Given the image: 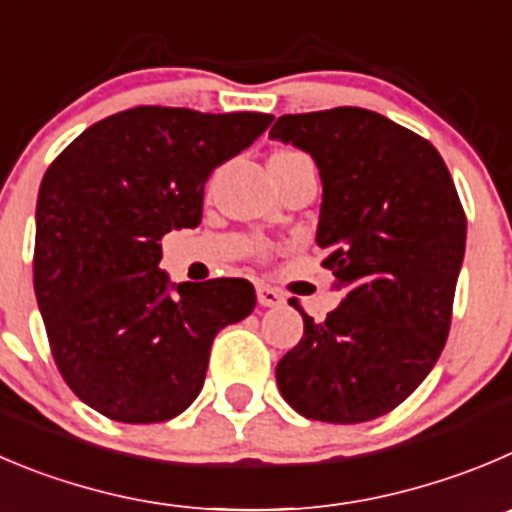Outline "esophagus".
<instances>
[{"mask_svg":"<svg viewBox=\"0 0 512 512\" xmlns=\"http://www.w3.org/2000/svg\"><path fill=\"white\" fill-rule=\"evenodd\" d=\"M256 296H259V304L261 306H279V304H284V294H281L279 289H274V286L259 284V286H256Z\"/></svg>","mask_w":512,"mask_h":512,"instance_id":"34e87169","label":"esophagus"}]
</instances>
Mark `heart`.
I'll return each mask as SVG.
<instances>
[{
    "instance_id": "heart-1",
    "label": "heart",
    "mask_w": 512,
    "mask_h": 512,
    "mask_svg": "<svg viewBox=\"0 0 512 512\" xmlns=\"http://www.w3.org/2000/svg\"><path fill=\"white\" fill-rule=\"evenodd\" d=\"M274 155H304V153H296V150H279V153ZM269 251V246H264V243H259V253H266Z\"/></svg>"
}]
</instances>
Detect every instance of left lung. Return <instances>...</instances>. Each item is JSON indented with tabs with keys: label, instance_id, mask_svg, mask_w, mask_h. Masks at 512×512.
I'll use <instances>...</instances> for the list:
<instances>
[{
	"label": "left lung",
	"instance_id": "left-lung-1",
	"mask_svg": "<svg viewBox=\"0 0 512 512\" xmlns=\"http://www.w3.org/2000/svg\"><path fill=\"white\" fill-rule=\"evenodd\" d=\"M324 183L316 243L344 299L276 364L309 420L357 425L402 405L445 349L467 218L435 145L364 107L281 115Z\"/></svg>",
	"mask_w": 512,
	"mask_h": 512
}]
</instances>
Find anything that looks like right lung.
<instances>
[{"label":"right lung","mask_w":512,"mask_h":512,"mask_svg":"<svg viewBox=\"0 0 512 512\" xmlns=\"http://www.w3.org/2000/svg\"><path fill=\"white\" fill-rule=\"evenodd\" d=\"M266 113L140 105L77 135L37 198L34 294L62 379L100 415L150 425L180 415L223 326L246 319V279L178 284L158 269L165 233L196 228L213 168L271 125Z\"/></svg>","instance_id":"right-lung-1"}]
</instances>
